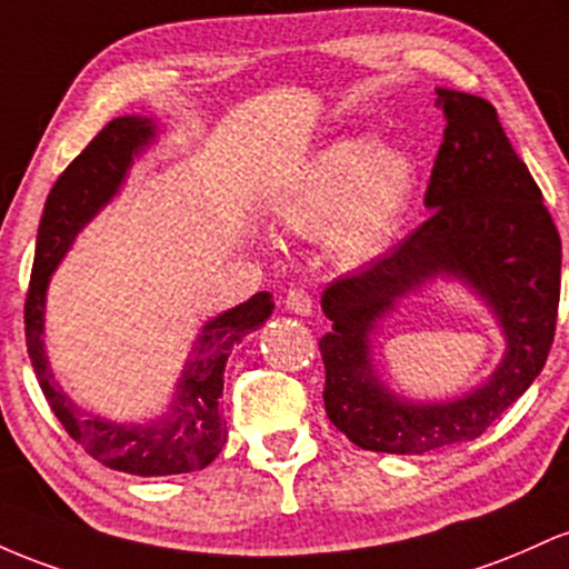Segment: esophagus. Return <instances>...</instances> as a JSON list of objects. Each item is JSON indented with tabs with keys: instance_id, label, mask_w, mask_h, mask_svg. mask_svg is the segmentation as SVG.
Masks as SVG:
<instances>
[{
	"instance_id": "obj_1",
	"label": "esophagus",
	"mask_w": 569,
	"mask_h": 569,
	"mask_svg": "<svg viewBox=\"0 0 569 569\" xmlns=\"http://www.w3.org/2000/svg\"><path fill=\"white\" fill-rule=\"evenodd\" d=\"M311 296L303 290V287H292V290H287L284 296V309L292 311V315H301V317H309L311 315Z\"/></svg>"
}]
</instances>
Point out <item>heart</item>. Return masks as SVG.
Segmentation results:
<instances>
[{
    "instance_id": "obj_1",
    "label": "heart",
    "mask_w": 569,
    "mask_h": 569,
    "mask_svg": "<svg viewBox=\"0 0 569 569\" xmlns=\"http://www.w3.org/2000/svg\"><path fill=\"white\" fill-rule=\"evenodd\" d=\"M417 188L411 156L370 137H347L319 150L279 199L277 217L298 236L328 233L338 266L379 258L398 233Z\"/></svg>"
}]
</instances>
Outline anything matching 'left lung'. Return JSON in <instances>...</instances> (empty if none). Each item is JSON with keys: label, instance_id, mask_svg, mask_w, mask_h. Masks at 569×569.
<instances>
[{"label": "left lung", "instance_id": "8db88e82", "mask_svg": "<svg viewBox=\"0 0 569 569\" xmlns=\"http://www.w3.org/2000/svg\"><path fill=\"white\" fill-rule=\"evenodd\" d=\"M446 118L425 207L430 217L392 252L322 292L333 330L319 338L325 411L352 443L385 455H427L481 436L538 379L557 330L561 239L497 110L438 88ZM479 292L507 336V355L481 388L443 405H413L380 385L369 333L393 303L430 278Z\"/></svg>", "mask_w": 569, "mask_h": 569}]
</instances>
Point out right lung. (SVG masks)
<instances>
[{"label":"right lung","instance_id":"1","mask_svg":"<svg viewBox=\"0 0 569 569\" xmlns=\"http://www.w3.org/2000/svg\"><path fill=\"white\" fill-rule=\"evenodd\" d=\"M152 139H156V120L142 114L114 118L63 169L44 201L23 322H27L29 360L44 400L53 408L63 430L88 455L120 473L180 476L207 468L226 446L228 430L222 422L220 395L228 355L236 343L244 341L271 317V292H254L250 301L233 306L203 325L177 381L169 411L144 425H118L74 406L53 379L42 343L50 273L69 252L74 236L112 201L129 174L133 158Z\"/></svg>","mask_w":569,"mask_h":569}]
</instances>
